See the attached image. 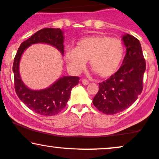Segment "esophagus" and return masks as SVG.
Returning <instances> with one entry per match:
<instances>
[{
    "label": "esophagus",
    "instance_id": "1",
    "mask_svg": "<svg viewBox=\"0 0 159 159\" xmlns=\"http://www.w3.org/2000/svg\"><path fill=\"white\" fill-rule=\"evenodd\" d=\"M82 83H83L84 85H87L89 84V81L88 80L83 79V80H82Z\"/></svg>",
    "mask_w": 159,
    "mask_h": 159
}]
</instances>
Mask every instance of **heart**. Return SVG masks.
<instances>
[{
	"label": "heart",
	"instance_id": "heart-1",
	"mask_svg": "<svg viewBox=\"0 0 159 159\" xmlns=\"http://www.w3.org/2000/svg\"><path fill=\"white\" fill-rule=\"evenodd\" d=\"M124 54L121 40L95 35L80 40L76 47H68L65 57L68 67L74 71L83 70L90 59L91 67L101 77L107 78L118 70Z\"/></svg>",
	"mask_w": 159,
	"mask_h": 159
}]
</instances>
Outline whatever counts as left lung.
Here are the masks:
<instances>
[{"label":"left lung","mask_w":159,"mask_h":159,"mask_svg":"<svg viewBox=\"0 0 159 159\" xmlns=\"http://www.w3.org/2000/svg\"><path fill=\"white\" fill-rule=\"evenodd\" d=\"M126 54L119 69L110 78L99 83L93 105L107 115L118 113L136 100L143 89L145 60L138 39L130 34L122 37Z\"/></svg>","instance_id":"1"}]
</instances>
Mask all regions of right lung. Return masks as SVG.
I'll use <instances>...</instances> for the list:
<instances>
[{"instance_id": "right-lung-1", "label": "right lung", "mask_w": 159, "mask_h": 159, "mask_svg": "<svg viewBox=\"0 0 159 159\" xmlns=\"http://www.w3.org/2000/svg\"><path fill=\"white\" fill-rule=\"evenodd\" d=\"M63 32L60 29L45 28L34 33L20 46L14 59L12 70L15 90L17 97L34 112L43 116H54L65 108L72 88L79 83L78 76H62L46 89L34 91L24 85L19 73V63L24 51L34 43H47L64 54Z\"/></svg>"}]
</instances>
